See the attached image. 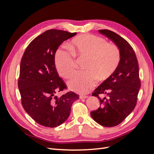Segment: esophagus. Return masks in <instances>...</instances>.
I'll return each instance as SVG.
<instances>
[{"instance_id":"34e87169","label":"esophagus","mask_w":154,"mask_h":154,"mask_svg":"<svg viewBox=\"0 0 154 154\" xmlns=\"http://www.w3.org/2000/svg\"><path fill=\"white\" fill-rule=\"evenodd\" d=\"M88 96H83V95H80V99H85V98H87Z\"/></svg>"}]
</instances>
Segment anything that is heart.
Listing matches in <instances>:
<instances>
[{
	"mask_svg": "<svg viewBox=\"0 0 154 154\" xmlns=\"http://www.w3.org/2000/svg\"><path fill=\"white\" fill-rule=\"evenodd\" d=\"M70 49L67 46L57 51L55 55V66L58 74L69 78L76 69V60L87 58L83 72H78L68 82L71 90L85 94L94 87L98 78L105 80L118 68L121 53L117 45L107 43L101 37L86 34L78 36L72 40Z\"/></svg>",
	"mask_w": 154,
	"mask_h": 154,
	"instance_id": "b5f03b06",
	"label": "heart"
}]
</instances>
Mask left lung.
Here are the masks:
<instances>
[{
  "label": "left lung",
  "mask_w": 154,
  "mask_h": 154,
  "mask_svg": "<svg viewBox=\"0 0 154 154\" xmlns=\"http://www.w3.org/2000/svg\"><path fill=\"white\" fill-rule=\"evenodd\" d=\"M99 31L118 46L121 60L116 71L92 94L98 97L100 106L96 110L92 111L91 116L100 125L112 127L122 123L134 109L141 80L137 59L130 44L110 30ZM101 94L106 97L101 98L99 96Z\"/></svg>",
  "instance_id": "1"
}]
</instances>
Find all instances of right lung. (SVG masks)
<instances>
[{"instance_id":"right-lung-1","label":"right lung","mask_w":154,"mask_h":154,"mask_svg":"<svg viewBox=\"0 0 154 154\" xmlns=\"http://www.w3.org/2000/svg\"><path fill=\"white\" fill-rule=\"evenodd\" d=\"M49 29L32 40L23 54L18 87L23 108L35 122L53 128L69 118L73 102L79 95L72 91L61 97L55 94L67 89L55 66L56 51L63 42L76 35Z\"/></svg>"}]
</instances>
